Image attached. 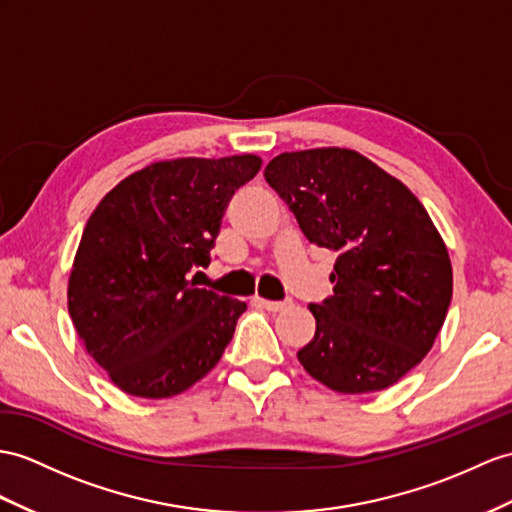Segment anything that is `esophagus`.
Returning a JSON list of instances; mask_svg holds the SVG:
<instances>
[{"mask_svg": "<svg viewBox=\"0 0 512 512\" xmlns=\"http://www.w3.org/2000/svg\"><path fill=\"white\" fill-rule=\"evenodd\" d=\"M256 302H258V306L269 310V313H278V310L289 306V302H273V299H263V297H256Z\"/></svg>", "mask_w": 512, "mask_h": 512, "instance_id": "obj_1", "label": "esophagus"}]
</instances>
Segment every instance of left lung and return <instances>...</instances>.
I'll use <instances>...</instances> for the list:
<instances>
[{
  "label": "left lung",
  "mask_w": 512,
  "mask_h": 512,
  "mask_svg": "<svg viewBox=\"0 0 512 512\" xmlns=\"http://www.w3.org/2000/svg\"><path fill=\"white\" fill-rule=\"evenodd\" d=\"M265 180L306 239L336 256L299 363L339 393L395 384L430 352L452 302L450 256L426 208L352 149L280 154Z\"/></svg>",
  "instance_id": "1"
}]
</instances>
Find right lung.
Returning a JSON list of instances; mask_svg holds the SVG:
<instances>
[{
  "label": "right lung",
  "instance_id": "1",
  "mask_svg": "<svg viewBox=\"0 0 512 512\" xmlns=\"http://www.w3.org/2000/svg\"><path fill=\"white\" fill-rule=\"evenodd\" d=\"M258 169L252 154L156 162L119 182L86 221L69 315L121 391L178 395L219 363L247 306L189 278L208 267L223 210Z\"/></svg>",
  "mask_w": 512,
  "mask_h": 512
}]
</instances>
